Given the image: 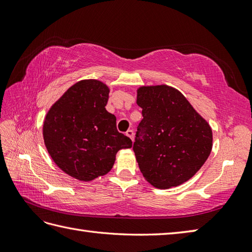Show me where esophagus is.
I'll use <instances>...</instances> for the list:
<instances>
[{"label":"esophagus","mask_w":252,"mask_h":252,"mask_svg":"<svg viewBox=\"0 0 252 252\" xmlns=\"http://www.w3.org/2000/svg\"><path fill=\"white\" fill-rule=\"evenodd\" d=\"M126 135L129 136L132 141L134 140V131H133V130H127V131L126 132Z\"/></svg>","instance_id":"34e87169"}]
</instances>
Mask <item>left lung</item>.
Wrapping results in <instances>:
<instances>
[{
  "instance_id": "obj_1",
  "label": "left lung",
  "mask_w": 252,
  "mask_h": 252,
  "mask_svg": "<svg viewBox=\"0 0 252 252\" xmlns=\"http://www.w3.org/2000/svg\"><path fill=\"white\" fill-rule=\"evenodd\" d=\"M136 103L143 119L133 151L144 178L162 189L189 180L211 153L210 126L168 85L140 88Z\"/></svg>"
}]
</instances>
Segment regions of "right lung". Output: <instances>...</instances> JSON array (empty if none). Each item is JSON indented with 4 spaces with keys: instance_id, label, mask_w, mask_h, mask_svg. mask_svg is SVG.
Returning <instances> with one entry per match:
<instances>
[{
    "instance_id": "add662e5",
    "label": "right lung",
    "mask_w": 252,
    "mask_h": 252,
    "mask_svg": "<svg viewBox=\"0 0 252 252\" xmlns=\"http://www.w3.org/2000/svg\"><path fill=\"white\" fill-rule=\"evenodd\" d=\"M109 89L97 80L72 85L52 106L43 125L47 152L63 172L80 181L108 173L116 154L131 148L118 132L116 117L106 110Z\"/></svg>"
}]
</instances>
